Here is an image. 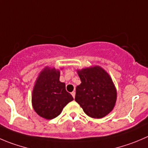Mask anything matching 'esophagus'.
I'll use <instances>...</instances> for the list:
<instances>
[{
  "label": "esophagus",
  "mask_w": 148,
  "mask_h": 148,
  "mask_svg": "<svg viewBox=\"0 0 148 148\" xmlns=\"http://www.w3.org/2000/svg\"><path fill=\"white\" fill-rule=\"evenodd\" d=\"M72 96L73 97V98H75V91H73V92L71 93Z\"/></svg>",
  "instance_id": "1"
}]
</instances>
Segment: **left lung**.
Instances as JSON below:
<instances>
[{
  "label": "left lung",
  "mask_w": 148,
  "mask_h": 148,
  "mask_svg": "<svg viewBox=\"0 0 148 148\" xmlns=\"http://www.w3.org/2000/svg\"><path fill=\"white\" fill-rule=\"evenodd\" d=\"M81 84L77 86L75 100L93 119H102L113 110L117 90L108 73L95 65L77 70Z\"/></svg>",
  "instance_id": "8db88e82"
}]
</instances>
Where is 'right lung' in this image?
<instances>
[{
  "instance_id": "right-lung-1",
  "label": "right lung",
  "mask_w": 148,
  "mask_h": 148,
  "mask_svg": "<svg viewBox=\"0 0 148 148\" xmlns=\"http://www.w3.org/2000/svg\"><path fill=\"white\" fill-rule=\"evenodd\" d=\"M62 68H61V70ZM60 70L45 67L39 73L32 92V105L40 117L51 120L57 117L73 97L60 81Z\"/></svg>"
}]
</instances>
